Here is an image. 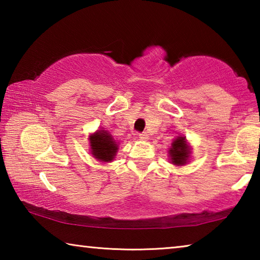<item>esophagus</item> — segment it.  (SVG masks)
<instances>
[{
  "label": "esophagus",
  "mask_w": 260,
  "mask_h": 260,
  "mask_svg": "<svg viewBox=\"0 0 260 260\" xmlns=\"http://www.w3.org/2000/svg\"><path fill=\"white\" fill-rule=\"evenodd\" d=\"M138 136L140 140H148V135L146 133H139Z\"/></svg>",
  "instance_id": "1"
}]
</instances>
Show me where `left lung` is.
<instances>
[{
	"label": "left lung",
	"mask_w": 260,
	"mask_h": 260,
	"mask_svg": "<svg viewBox=\"0 0 260 260\" xmlns=\"http://www.w3.org/2000/svg\"><path fill=\"white\" fill-rule=\"evenodd\" d=\"M171 160L175 165H184L189 156V149L184 138H178L172 143V148L170 150Z\"/></svg>",
	"instance_id": "obj_1"
}]
</instances>
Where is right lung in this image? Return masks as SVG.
I'll return each instance as SVG.
<instances>
[{"instance_id":"obj_1","label":"right lung","mask_w":260,"mask_h":260,"mask_svg":"<svg viewBox=\"0 0 260 260\" xmlns=\"http://www.w3.org/2000/svg\"><path fill=\"white\" fill-rule=\"evenodd\" d=\"M91 153L102 161H111L116 155L118 144L107 131H98L90 135Z\"/></svg>"}]
</instances>
